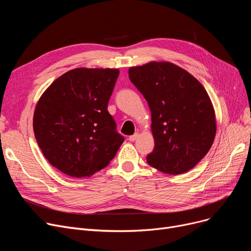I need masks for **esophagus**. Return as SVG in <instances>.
Returning a JSON list of instances; mask_svg holds the SVG:
<instances>
[{
	"instance_id": "1",
	"label": "esophagus",
	"mask_w": 251,
	"mask_h": 251,
	"mask_svg": "<svg viewBox=\"0 0 251 251\" xmlns=\"http://www.w3.org/2000/svg\"><path fill=\"white\" fill-rule=\"evenodd\" d=\"M138 136H139V133H138V132H136V133H134L133 135L129 136V138H128V139H129L130 141H135V140H136V138H137Z\"/></svg>"
}]
</instances>
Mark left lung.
Returning a JSON list of instances; mask_svg holds the SVG:
<instances>
[{
	"label": "left lung",
	"instance_id": "obj_1",
	"mask_svg": "<svg viewBox=\"0 0 251 251\" xmlns=\"http://www.w3.org/2000/svg\"><path fill=\"white\" fill-rule=\"evenodd\" d=\"M130 81L151 112L153 151L149 165L179 175L194 168L212 148L216 117L204 87L187 71L168 62L129 69Z\"/></svg>",
	"mask_w": 251,
	"mask_h": 251
}]
</instances>
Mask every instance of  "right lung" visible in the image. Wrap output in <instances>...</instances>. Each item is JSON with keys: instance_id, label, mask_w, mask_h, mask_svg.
Returning <instances> with one entry per match:
<instances>
[{"instance_id": "obj_1", "label": "right lung", "mask_w": 251, "mask_h": 251, "mask_svg": "<svg viewBox=\"0 0 251 251\" xmlns=\"http://www.w3.org/2000/svg\"><path fill=\"white\" fill-rule=\"evenodd\" d=\"M118 76V69L77 68L56 79L39 99L34 136L46 159L62 173L94 175L124 142L108 111Z\"/></svg>"}]
</instances>
